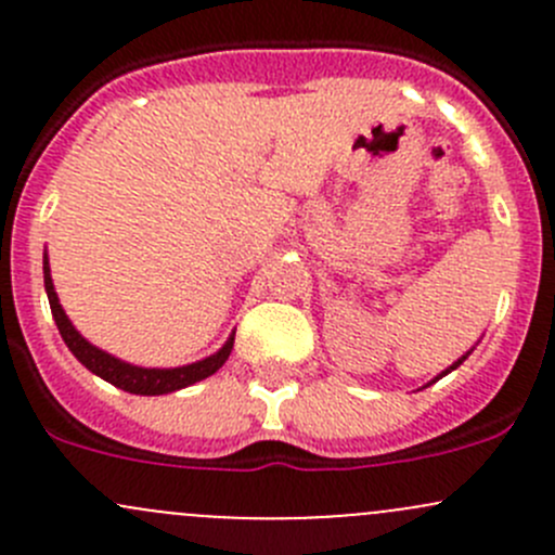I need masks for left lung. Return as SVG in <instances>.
Listing matches in <instances>:
<instances>
[{
  "mask_svg": "<svg viewBox=\"0 0 555 555\" xmlns=\"http://www.w3.org/2000/svg\"><path fill=\"white\" fill-rule=\"evenodd\" d=\"M469 354H473V349H469V351H467V354H462V357H459V360H456V362H453V365H449V367H446V371H443V373H440V376H435V378H433V382H429V384L440 382V378H443V376H449V373H451V371H456V367H459V365H462V362H464V360H467V357H469ZM429 384H427V386H429Z\"/></svg>",
  "mask_w": 555,
  "mask_h": 555,
  "instance_id": "8db88e82",
  "label": "left lung"
}]
</instances>
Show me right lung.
<instances>
[{"mask_svg": "<svg viewBox=\"0 0 555 555\" xmlns=\"http://www.w3.org/2000/svg\"><path fill=\"white\" fill-rule=\"evenodd\" d=\"M42 273H44V293H48L50 311H53L55 327H59L64 344L69 346L72 354H75L88 371L96 373L99 378H104V382L117 386V389L131 391V395H147V397L169 395V391H179L184 389V386H193L204 382V378H209L211 373L220 371V367L225 365L228 357H231L236 330L228 335L222 349H217L215 354L204 357V360L198 362H190V365H182V367H142V365H131V362L126 360H117L115 354H106L104 349H99V346H93L91 340L82 338L80 330L72 324V319L66 317L64 309H61V300L53 287V276H50L48 249H44L42 255Z\"/></svg>", "mask_w": 555, "mask_h": 555, "instance_id": "add662e5", "label": "right lung"}]
</instances>
